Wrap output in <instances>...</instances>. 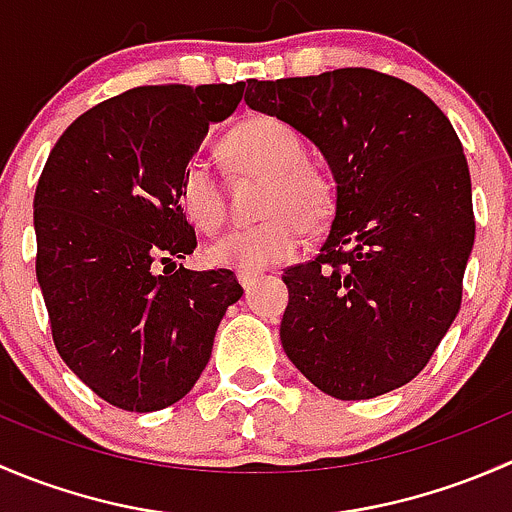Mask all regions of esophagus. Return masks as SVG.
<instances>
[{"label":"esophagus","instance_id":"1","mask_svg":"<svg viewBox=\"0 0 512 512\" xmlns=\"http://www.w3.org/2000/svg\"><path fill=\"white\" fill-rule=\"evenodd\" d=\"M257 277H260L257 272H237V282H240L245 289H250L252 285H255Z\"/></svg>","mask_w":512,"mask_h":512}]
</instances>
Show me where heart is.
I'll use <instances>...</instances> for the list:
<instances>
[{
	"instance_id": "b5f03b06",
	"label": "heart",
	"mask_w": 512,
	"mask_h": 512,
	"mask_svg": "<svg viewBox=\"0 0 512 512\" xmlns=\"http://www.w3.org/2000/svg\"><path fill=\"white\" fill-rule=\"evenodd\" d=\"M227 153L245 168L267 173L262 208L267 215L240 225L208 247L210 265L237 272H260L280 265L302 247L307 225H322L332 213L327 175L304 163V143L294 128L272 116H252L227 133ZM185 218L203 232L225 220V200L208 158L188 160L178 183Z\"/></svg>"
}]
</instances>
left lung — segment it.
Wrapping results in <instances>:
<instances>
[{"label":"left lung","mask_w":512,"mask_h":512,"mask_svg":"<svg viewBox=\"0 0 512 512\" xmlns=\"http://www.w3.org/2000/svg\"><path fill=\"white\" fill-rule=\"evenodd\" d=\"M245 103L309 138L337 185L319 255L282 275L289 361L342 401L409 384L461 309L476 237L451 121L416 86L371 69L250 79Z\"/></svg>","instance_id":"left-lung-1"}]
</instances>
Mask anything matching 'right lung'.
<instances>
[{
  "instance_id": "right-lung-1",
  "label": "right lung",
  "mask_w": 512,
  "mask_h": 512,
  "mask_svg": "<svg viewBox=\"0 0 512 512\" xmlns=\"http://www.w3.org/2000/svg\"><path fill=\"white\" fill-rule=\"evenodd\" d=\"M245 81L138 86L89 108L51 148L34 195L36 280L56 352L123 411L165 409L203 374L242 297L230 270L195 272L178 183Z\"/></svg>"
}]
</instances>
